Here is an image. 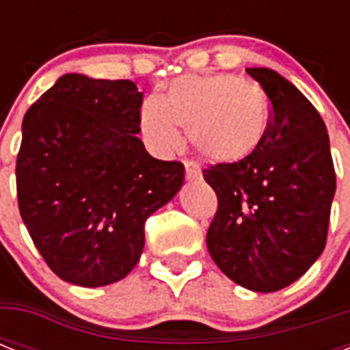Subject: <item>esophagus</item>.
<instances>
[{"label":"esophagus","instance_id":"esophagus-1","mask_svg":"<svg viewBox=\"0 0 350 350\" xmlns=\"http://www.w3.org/2000/svg\"><path fill=\"white\" fill-rule=\"evenodd\" d=\"M185 178L189 181H202V170H200V167L196 163L185 161Z\"/></svg>","mask_w":350,"mask_h":350}]
</instances>
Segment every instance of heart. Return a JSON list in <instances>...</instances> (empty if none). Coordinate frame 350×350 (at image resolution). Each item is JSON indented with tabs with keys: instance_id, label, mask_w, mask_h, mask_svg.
Returning a JSON list of instances; mask_svg holds the SVG:
<instances>
[{
	"instance_id": "b5f03b06",
	"label": "heart",
	"mask_w": 350,
	"mask_h": 350,
	"mask_svg": "<svg viewBox=\"0 0 350 350\" xmlns=\"http://www.w3.org/2000/svg\"><path fill=\"white\" fill-rule=\"evenodd\" d=\"M271 107L258 85L234 74L181 76L142 107V131L158 152L181 145L178 126L203 159L241 163L265 142Z\"/></svg>"
}]
</instances>
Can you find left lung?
Segmentation results:
<instances>
[{
  "label": "left lung",
  "mask_w": 350,
  "mask_h": 350,
  "mask_svg": "<svg viewBox=\"0 0 350 350\" xmlns=\"http://www.w3.org/2000/svg\"><path fill=\"white\" fill-rule=\"evenodd\" d=\"M247 72L271 100L269 132L249 159L203 170L218 196L207 249L234 283L274 293L304 276L325 249L336 174L314 105L276 70Z\"/></svg>",
  "instance_id": "obj_1"
}]
</instances>
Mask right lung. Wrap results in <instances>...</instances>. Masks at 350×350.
<instances>
[{
  "mask_svg": "<svg viewBox=\"0 0 350 350\" xmlns=\"http://www.w3.org/2000/svg\"><path fill=\"white\" fill-rule=\"evenodd\" d=\"M131 79L65 74L30 107L16 161L18 205L52 272L79 287L136 267L145 221L183 185L180 161L147 152Z\"/></svg>",
  "mask_w": 350,
  "mask_h": 350,
  "instance_id": "add662e5",
  "label": "right lung"
}]
</instances>
